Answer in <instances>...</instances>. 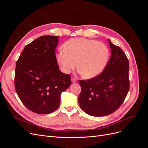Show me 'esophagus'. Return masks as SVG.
Segmentation results:
<instances>
[{
    "mask_svg": "<svg viewBox=\"0 0 148 148\" xmlns=\"http://www.w3.org/2000/svg\"><path fill=\"white\" fill-rule=\"evenodd\" d=\"M71 82H72V83H77V78H75L74 77H71Z\"/></svg>",
    "mask_w": 148,
    "mask_h": 148,
    "instance_id": "1",
    "label": "esophagus"
}]
</instances>
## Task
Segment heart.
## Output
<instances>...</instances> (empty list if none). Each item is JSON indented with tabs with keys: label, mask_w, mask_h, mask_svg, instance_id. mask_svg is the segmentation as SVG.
<instances>
[{
	"label": "heart",
	"mask_w": 148,
	"mask_h": 148,
	"mask_svg": "<svg viewBox=\"0 0 148 148\" xmlns=\"http://www.w3.org/2000/svg\"><path fill=\"white\" fill-rule=\"evenodd\" d=\"M65 47L57 53L58 63L65 73H69L77 65L79 74L92 78L102 72L109 60L108 47L96 40L73 38L65 42Z\"/></svg>",
	"instance_id": "obj_1"
}]
</instances>
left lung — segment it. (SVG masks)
<instances>
[{"label":"left lung","mask_w":148,"mask_h":148,"mask_svg":"<svg viewBox=\"0 0 148 148\" xmlns=\"http://www.w3.org/2000/svg\"><path fill=\"white\" fill-rule=\"evenodd\" d=\"M111 56L102 73L79 80V105L87 114L102 117L114 113L122 104L130 89L129 62L120 47L109 39Z\"/></svg>","instance_id":"obj_1"}]
</instances>
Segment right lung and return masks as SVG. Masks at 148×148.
<instances>
[{
	"label": "right lung",
	"instance_id": "add662e5",
	"mask_svg": "<svg viewBox=\"0 0 148 148\" xmlns=\"http://www.w3.org/2000/svg\"><path fill=\"white\" fill-rule=\"evenodd\" d=\"M59 38L42 36L26 45L16 64L15 90L26 107L49 114L59 107L60 95L71 84L68 74L59 70L56 56Z\"/></svg>",
	"mask_w": 148,
	"mask_h": 148
}]
</instances>
